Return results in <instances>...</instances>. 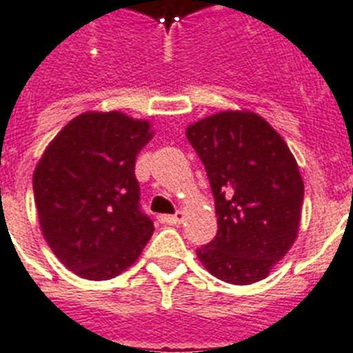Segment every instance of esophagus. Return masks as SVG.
I'll list each match as a JSON object with an SVG mask.
<instances>
[{
  "label": "esophagus",
  "mask_w": 353,
  "mask_h": 353,
  "mask_svg": "<svg viewBox=\"0 0 353 353\" xmlns=\"http://www.w3.org/2000/svg\"><path fill=\"white\" fill-rule=\"evenodd\" d=\"M185 220V211H177L174 214H161L159 216V222L168 223V225H176V223H181Z\"/></svg>",
  "instance_id": "esophagus-1"
}]
</instances>
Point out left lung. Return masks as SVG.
<instances>
[{
    "label": "left lung",
    "instance_id": "1",
    "mask_svg": "<svg viewBox=\"0 0 353 353\" xmlns=\"http://www.w3.org/2000/svg\"><path fill=\"white\" fill-rule=\"evenodd\" d=\"M206 168L219 232L197 249L211 275L252 284L295 243L304 202L299 165L283 137L252 112H222L188 125Z\"/></svg>",
    "mask_w": 353,
    "mask_h": 353
}]
</instances>
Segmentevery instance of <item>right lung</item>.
Listing matches in <instances>:
<instances>
[{
	"instance_id": "1",
	"label": "right lung",
	"mask_w": 353,
	"mask_h": 353,
	"mask_svg": "<svg viewBox=\"0 0 353 353\" xmlns=\"http://www.w3.org/2000/svg\"><path fill=\"white\" fill-rule=\"evenodd\" d=\"M151 124L87 112L49 143L33 174L42 234L70 272L108 281L133 265L154 225L140 208L134 161Z\"/></svg>"
}]
</instances>
